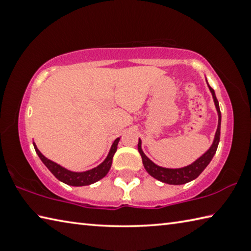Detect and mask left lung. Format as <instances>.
I'll return each instance as SVG.
<instances>
[{"mask_svg":"<svg viewBox=\"0 0 251 251\" xmlns=\"http://www.w3.org/2000/svg\"><path fill=\"white\" fill-rule=\"evenodd\" d=\"M207 82V78H206ZM208 88L212 95V100H214L215 103V107L216 110H217L218 114V126H217V130L215 133V137L214 141H212L211 146L208 148V150L203 152V154L198 157V158L193 161L192 164L187 165V166L180 167V168H166V167H161L156 165L154 161H151L148 157L145 155V152L142 150V139H138V151L142 156L143 159V165L145 167L146 172L150 174L151 177H154L155 179L159 180L161 182H165V184H169V185H184L187 184V182L192 181L194 179L201 175V174L203 172L208 164L210 163L212 157L215 156L216 151H217L218 144H219V139H220V124H222V113H220V108H219V103L217 100V97H216L215 91L210 87V85L208 84Z\"/></svg>","mask_w":251,"mask_h":251,"instance_id":"1","label":"left lung"}]
</instances>
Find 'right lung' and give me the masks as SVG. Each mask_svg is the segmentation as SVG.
Masks as SVG:
<instances>
[{
  "instance_id": "obj_1",
  "label": "right lung",
  "mask_w": 251,
  "mask_h": 251,
  "mask_svg": "<svg viewBox=\"0 0 251 251\" xmlns=\"http://www.w3.org/2000/svg\"><path fill=\"white\" fill-rule=\"evenodd\" d=\"M120 139L121 137H118L114 141L113 145L108 151V155L106 156L104 161H101L99 166L85 172H72L70 169L61 166V165L56 164L55 161L46 158V157L39 151V148H37L36 144L34 142H33V145H34V148H35L37 156L40 157V159L43 161V164L49 168V171L52 173L59 181L64 182V184L70 185V186L79 187V186H87V185L94 184V182L100 180L101 178L107 175V173L110 169V166H112L114 154H115L117 151V145H118V142H120Z\"/></svg>"
}]
</instances>
